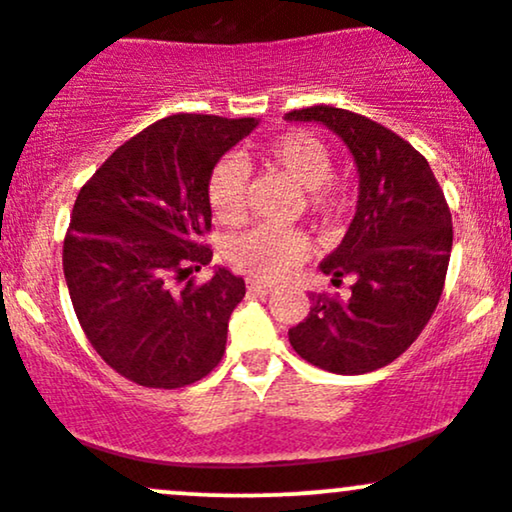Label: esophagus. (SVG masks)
I'll return each instance as SVG.
<instances>
[{"label": "esophagus", "mask_w": 512, "mask_h": 512, "mask_svg": "<svg viewBox=\"0 0 512 512\" xmlns=\"http://www.w3.org/2000/svg\"><path fill=\"white\" fill-rule=\"evenodd\" d=\"M246 288H249V293H254V295H268L273 290V285H268V283H256V280H251L249 285H246Z\"/></svg>", "instance_id": "1"}]
</instances>
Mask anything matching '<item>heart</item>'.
<instances>
[{"label": "heart", "instance_id": "obj_1", "mask_svg": "<svg viewBox=\"0 0 512 512\" xmlns=\"http://www.w3.org/2000/svg\"><path fill=\"white\" fill-rule=\"evenodd\" d=\"M261 158L283 173L300 192H307L312 212L337 214L344 210L346 195L332 180V153L320 136L310 131H285L261 148ZM212 214L224 224H236L244 217L246 168L236 158H222L212 168L207 183ZM229 261L256 280H278L298 268L310 254L302 234L276 227H256L236 236L229 244Z\"/></svg>", "mask_w": 512, "mask_h": 512}]
</instances>
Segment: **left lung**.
<instances>
[{"label":"left lung","instance_id":"left-lung-1","mask_svg":"<svg viewBox=\"0 0 512 512\" xmlns=\"http://www.w3.org/2000/svg\"><path fill=\"white\" fill-rule=\"evenodd\" d=\"M288 122L327 126L349 148L359 173L356 214L320 271L349 300L312 293L310 315L288 332L305 361L359 376L398 359L430 322L452 254V214L430 163L408 141L346 109L307 107Z\"/></svg>","mask_w":512,"mask_h":512}]
</instances>
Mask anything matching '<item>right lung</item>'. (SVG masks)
<instances>
[{
    "instance_id": "right-lung-1",
    "label": "right lung",
    "mask_w": 512,
    "mask_h": 512,
    "mask_svg": "<svg viewBox=\"0 0 512 512\" xmlns=\"http://www.w3.org/2000/svg\"><path fill=\"white\" fill-rule=\"evenodd\" d=\"M258 119L173 114L119 146L82 185L63 273L82 332L117 373L146 388H183L222 361L244 278L214 268L212 168Z\"/></svg>"
}]
</instances>
